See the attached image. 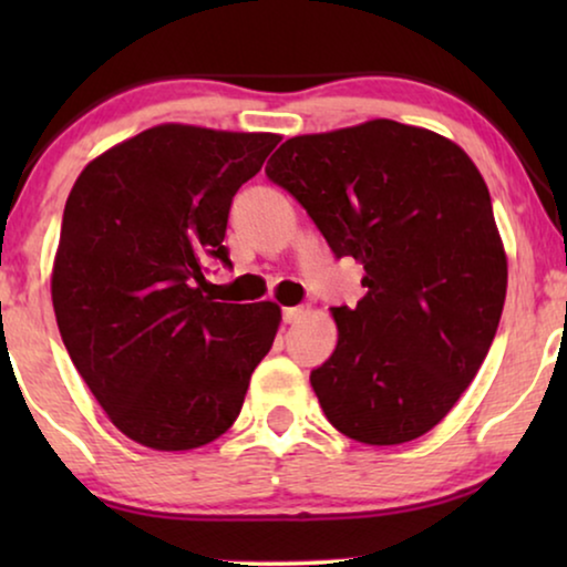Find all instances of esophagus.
Here are the masks:
<instances>
[{
	"instance_id": "obj_1",
	"label": "esophagus",
	"mask_w": 567,
	"mask_h": 567,
	"mask_svg": "<svg viewBox=\"0 0 567 567\" xmlns=\"http://www.w3.org/2000/svg\"><path fill=\"white\" fill-rule=\"evenodd\" d=\"M305 317V307H286L284 309V322H299Z\"/></svg>"
}]
</instances>
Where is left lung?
Listing matches in <instances>:
<instances>
[{
	"label": "left lung",
	"mask_w": 567,
	"mask_h": 567,
	"mask_svg": "<svg viewBox=\"0 0 567 567\" xmlns=\"http://www.w3.org/2000/svg\"><path fill=\"white\" fill-rule=\"evenodd\" d=\"M266 175L307 208L367 297L332 307L338 346L309 382L343 436L394 446L444 421L498 330L508 260L487 185L436 131L367 121L293 136Z\"/></svg>",
	"instance_id": "8db88e82"
}]
</instances>
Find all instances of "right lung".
Wrapping results in <instances>:
<instances>
[{
  "instance_id": "right-lung-1",
  "label": "right lung",
  "mask_w": 567,
  "mask_h": 567,
  "mask_svg": "<svg viewBox=\"0 0 567 567\" xmlns=\"http://www.w3.org/2000/svg\"><path fill=\"white\" fill-rule=\"evenodd\" d=\"M278 142L162 123L92 159L69 193L53 312L84 384L136 444L188 452L227 433L274 346L281 307L214 301L204 270L229 262L231 198Z\"/></svg>"
}]
</instances>
